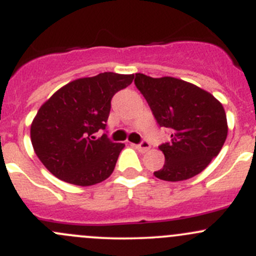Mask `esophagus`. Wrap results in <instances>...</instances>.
I'll list each match as a JSON object with an SVG mask.
<instances>
[{
  "mask_svg": "<svg viewBox=\"0 0 256 256\" xmlns=\"http://www.w3.org/2000/svg\"><path fill=\"white\" fill-rule=\"evenodd\" d=\"M150 147H151V144H150L148 141H146V140L141 141L140 144H136V148H138V151H141V152H146V151H148Z\"/></svg>",
  "mask_w": 256,
  "mask_h": 256,
  "instance_id": "esophagus-1",
  "label": "esophagus"
}]
</instances>
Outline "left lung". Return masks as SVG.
Masks as SVG:
<instances>
[{
  "instance_id": "obj_1",
  "label": "left lung",
  "mask_w": 256,
  "mask_h": 256,
  "mask_svg": "<svg viewBox=\"0 0 256 256\" xmlns=\"http://www.w3.org/2000/svg\"><path fill=\"white\" fill-rule=\"evenodd\" d=\"M135 85L160 128L171 132V141L158 146L164 164L154 176L177 182L200 174L218 156L228 135L223 105L206 90L172 76L136 73Z\"/></svg>"
}]
</instances>
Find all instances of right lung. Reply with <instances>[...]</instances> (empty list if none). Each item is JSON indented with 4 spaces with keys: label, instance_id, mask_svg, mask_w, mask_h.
<instances>
[{
    "label": "right lung",
    "instance_id": "add662e5",
    "mask_svg": "<svg viewBox=\"0 0 256 256\" xmlns=\"http://www.w3.org/2000/svg\"><path fill=\"white\" fill-rule=\"evenodd\" d=\"M135 76L100 73L70 82L40 106L30 125V141L46 168L76 186H92L112 174L124 144L112 142L105 130L112 99Z\"/></svg>",
    "mask_w": 256,
    "mask_h": 256
}]
</instances>
